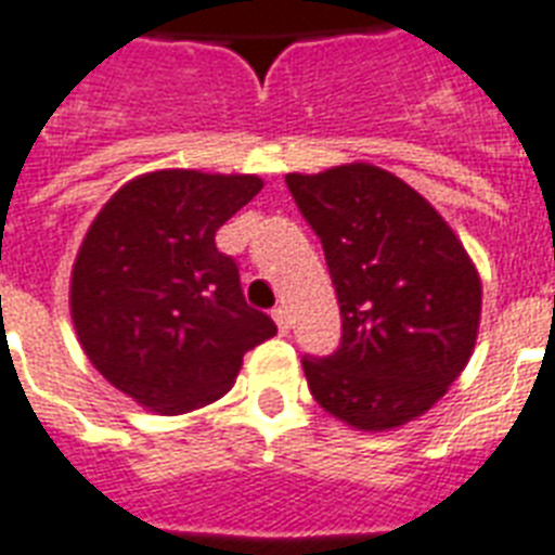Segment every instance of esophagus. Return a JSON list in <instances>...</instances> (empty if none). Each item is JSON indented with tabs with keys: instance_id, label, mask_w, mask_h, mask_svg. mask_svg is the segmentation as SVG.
Listing matches in <instances>:
<instances>
[{
	"instance_id": "esophagus-1",
	"label": "esophagus",
	"mask_w": 555,
	"mask_h": 555,
	"mask_svg": "<svg viewBox=\"0 0 555 555\" xmlns=\"http://www.w3.org/2000/svg\"><path fill=\"white\" fill-rule=\"evenodd\" d=\"M273 320H276V328L279 334H287L291 332V317H287V308H273Z\"/></svg>"
}]
</instances>
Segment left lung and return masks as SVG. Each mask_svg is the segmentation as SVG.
Masks as SVG:
<instances>
[{"mask_svg": "<svg viewBox=\"0 0 555 555\" xmlns=\"http://www.w3.org/2000/svg\"><path fill=\"white\" fill-rule=\"evenodd\" d=\"M320 235L344 340L302 361L325 413L384 434L428 413L475 352L483 285L448 221L401 177L370 163L287 175Z\"/></svg>", "mask_w": 555, "mask_h": 555, "instance_id": "obj_1", "label": "left lung"}]
</instances>
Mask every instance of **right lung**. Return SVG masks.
Here are the masks:
<instances>
[{
    "instance_id": "right-lung-1",
    "label": "right lung",
    "mask_w": 555,
    "mask_h": 555,
    "mask_svg": "<svg viewBox=\"0 0 555 555\" xmlns=\"http://www.w3.org/2000/svg\"><path fill=\"white\" fill-rule=\"evenodd\" d=\"M256 175L163 168L109 197L72 264L80 349L104 378L163 416L218 401L276 325L247 306L215 232L261 192Z\"/></svg>"
}]
</instances>
